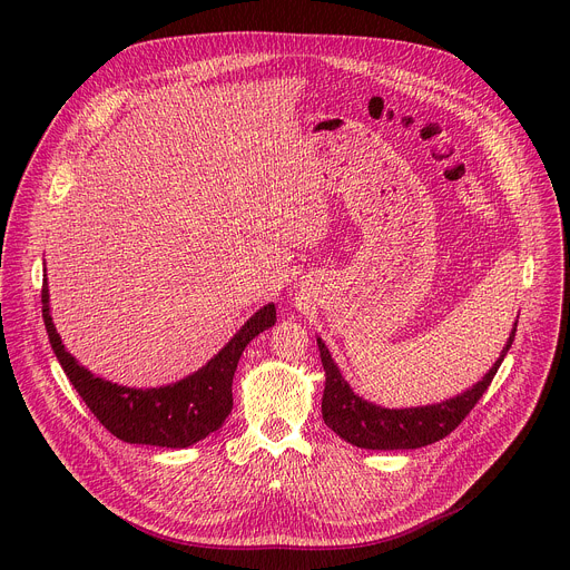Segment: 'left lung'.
I'll list each match as a JSON object with an SVG mask.
<instances>
[{"mask_svg":"<svg viewBox=\"0 0 570 570\" xmlns=\"http://www.w3.org/2000/svg\"><path fill=\"white\" fill-rule=\"evenodd\" d=\"M514 332L517 323L510 332V338L505 341V348L501 351L499 360L479 384L451 400L411 409H384L355 395L351 384L341 377L323 341L316 338L321 364L325 371V391L321 402L323 420L338 438H344L346 442L362 449H417L438 442L456 429L483 397L503 357L512 348Z\"/></svg>","mask_w":570,"mask_h":570,"instance_id":"left-lung-1","label":"left lung"}]
</instances>
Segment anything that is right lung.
Wrapping results in <instances>:
<instances>
[{
  "label": "right lung",
  "instance_id": "1",
  "mask_svg": "<svg viewBox=\"0 0 570 570\" xmlns=\"http://www.w3.org/2000/svg\"><path fill=\"white\" fill-rule=\"evenodd\" d=\"M42 318L51 348L69 382L96 420L124 442L184 449L217 431L234 409V373L252 338L276 323V307H261L206 366L159 389H128L91 375L62 346L49 314V287L42 285Z\"/></svg>",
  "mask_w": 570,
  "mask_h": 570
}]
</instances>
